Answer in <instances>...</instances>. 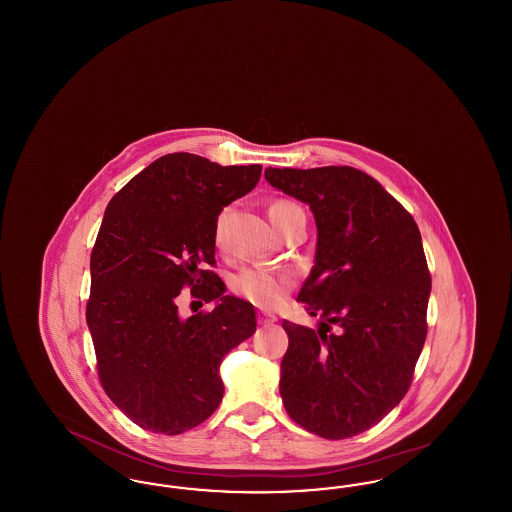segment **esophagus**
Instances as JSON below:
<instances>
[{
    "mask_svg": "<svg viewBox=\"0 0 512 512\" xmlns=\"http://www.w3.org/2000/svg\"><path fill=\"white\" fill-rule=\"evenodd\" d=\"M257 322H259L261 326H268V324L276 322V315H270V313H265V311H261V313L257 315Z\"/></svg>",
    "mask_w": 512,
    "mask_h": 512,
    "instance_id": "obj_1",
    "label": "esophagus"
}]
</instances>
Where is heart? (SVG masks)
I'll return each mask as SVG.
<instances>
[{"instance_id": "heart-1", "label": "heart", "mask_w": 512, "mask_h": 512, "mask_svg": "<svg viewBox=\"0 0 512 512\" xmlns=\"http://www.w3.org/2000/svg\"><path fill=\"white\" fill-rule=\"evenodd\" d=\"M292 205L293 203L290 201H274L270 205L268 213L276 215L278 211L292 207ZM215 240H217V244H220V240H222V219H219L215 226ZM293 284H295V276L290 270L261 267V265L242 268L230 278L232 292L257 307H263V309H272L278 303H282L286 293L292 290Z\"/></svg>"}]
</instances>
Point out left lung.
Listing matches in <instances>:
<instances>
[{"mask_svg": "<svg viewBox=\"0 0 512 512\" xmlns=\"http://www.w3.org/2000/svg\"><path fill=\"white\" fill-rule=\"evenodd\" d=\"M265 178L307 203L317 222L315 267L297 301L320 328L282 322L284 407L311 434L353 438L399 405L426 341L432 278L420 230L353 167H268Z\"/></svg>", "mask_w": 512, "mask_h": 512, "instance_id": "8db88e82", "label": "left lung"}]
</instances>
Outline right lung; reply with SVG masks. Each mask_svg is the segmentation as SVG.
Wrapping results in <instances>:
<instances>
[{"label": "right lung", "instance_id": "obj_1", "mask_svg": "<svg viewBox=\"0 0 512 512\" xmlns=\"http://www.w3.org/2000/svg\"><path fill=\"white\" fill-rule=\"evenodd\" d=\"M259 178L261 165L169 153L105 209L86 322L103 390L144 430L176 436L215 413L224 395L220 363L257 328L253 305L224 295L207 265H215L220 211ZM186 285L216 309L180 318L175 297Z\"/></svg>", "mask_w": 512, "mask_h": 512}]
</instances>
